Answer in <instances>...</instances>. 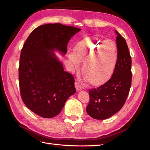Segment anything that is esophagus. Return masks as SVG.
I'll list each match as a JSON object with an SVG mask.
<instances>
[{
  "instance_id": "obj_1",
  "label": "esophagus",
  "mask_w": 150,
  "mask_h": 150,
  "mask_svg": "<svg viewBox=\"0 0 150 150\" xmlns=\"http://www.w3.org/2000/svg\"><path fill=\"white\" fill-rule=\"evenodd\" d=\"M75 87H76V89L77 91H80L82 89V87H81V86L78 82L75 83Z\"/></svg>"
}]
</instances>
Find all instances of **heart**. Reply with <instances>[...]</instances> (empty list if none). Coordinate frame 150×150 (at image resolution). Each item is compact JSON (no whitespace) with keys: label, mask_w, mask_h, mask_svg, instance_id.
Here are the masks:
<instances>
[{"label":"heart","mask_w":150,"mask_h":150,"mask_svg":"<svg viewBox=\"0 0 150 150\" xmlns=\"http://www.w3.org/2000/svg\"><path fill=\"white\" fill-rule=\"evenodd\" d=\"M68 57L76 67H78L79 61H83V74L88 82L101 86L110 79L115 71L117 47L112 40L88 37L76 44L73 53Z\"/></svg>","instance_id":"obj_1"}]
</instances>
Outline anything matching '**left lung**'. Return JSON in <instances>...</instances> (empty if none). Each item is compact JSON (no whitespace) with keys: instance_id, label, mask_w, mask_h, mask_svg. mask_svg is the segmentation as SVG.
I'll list each match as a JSON object with an SVG mask.
<instances>
[{"instance_id":"8db88e82","label":"left lung","mask_w":150,"mask_h":150,"mask_svg":"<svg viewBox=\"0 0 150 150\" xmlns=\"http://www.w3.org/2000/svg\"><path fill=\"white\" fill-rule=\"evenodd\" d=\"M117 61L111 78L97 88L89 89L86 111L96 120H105L118 112L125 104L131 86V57L128 45L116 30Z\"/></svg>"}]
</instances>
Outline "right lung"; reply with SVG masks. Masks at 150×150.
<instances>
[{
	"mask_svg": "<svg viewBox=\"0 0 150 150\" xmlns=\"http://www.w3.org/2000/svg\"><path fill=\"white\" fill-rule=\"evenodd\" d=\"M80 30L59 23L47 24L35 28L26 39L19 61L20 93L35 114L45 118L56 116L76 93L73 76L64 71L52 51L66 54L70 39Z\"/></svg>",
	"mask_w": 150,
	"mask_h": 150,
	"instance_id": "1",
	"label": "right lung"
}]
</instances>
